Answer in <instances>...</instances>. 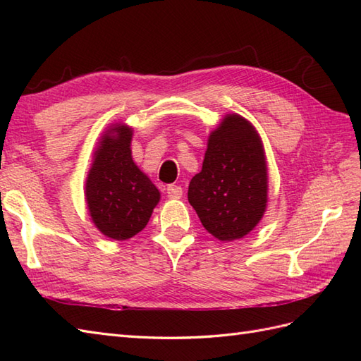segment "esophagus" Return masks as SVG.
<instances>
[{"label": "esophagus", "instance_id": "obj_1", "mask_svg": "<svg viewBox=\"0 0 361 361\" xmlns=\"http://www.w3.org/2000/svg\"><path fill=\"white\" fill-rule=\"evenodd\" d=\"M166 190L169 198H180L183 195V189L178 185H169Z\"/></svg>", "mask_w": 361, "mask_h": 361}]
</instances>
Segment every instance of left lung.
Masks as SVG:
<instances>
[{
  "instance_id": "1",
  "label": "left lung",
  "mask_w": 361,
  "mask_h": 361,
  "mask_svg": "<svg viewBox=\"0 0 361 361\" xmlns=\"http://www.w3.org/2000/svg\"><path fill=\"white\" fill-rule=\"evenodd\" d=\"M188 200L206 231L221 242L242 239L256 228L267 209L268 169L262 140L248 119L226 114L209 133Z\"/></svg>"
}]
</instances>
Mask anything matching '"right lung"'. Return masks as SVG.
I'll return each instance as SVG.
<instances>
[{
	"instance_id": "right-lung-1",
	"label": "right lung",
	"mask_w": 361,
	"mask_h": 361,
	"mask_svg": "<svg viewBox=\"0 0 361 361\" xmlns=\"http://www.w3.org/2000/svg\"><path fill=\"white\" fill-rule=\"evenodd\" d=\"M133 128L114 122L105 130L85 181L90 217L104 235L127 240L149 224L161 194L132 158Z\"/></svg>"
}]
</instances>
